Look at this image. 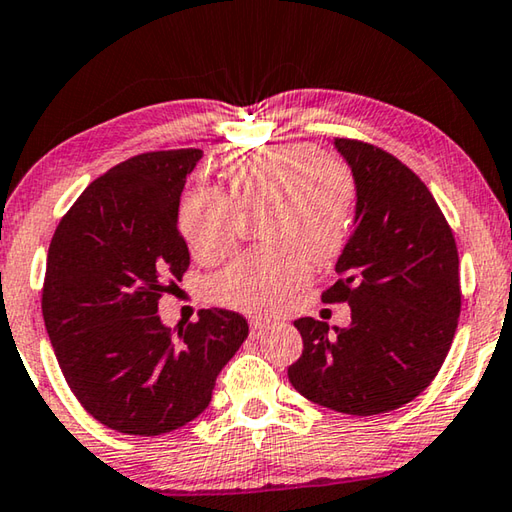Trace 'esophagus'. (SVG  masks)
<instances>
[{
    "label": "esophagus",
    "instance_id": "esophagus-1",
    "mask_svg": "<svg viewBox=\"0 0 512 512\" xmlns=\"http://www.w3.org/2000/svg\"><path fill=\"white\" fill-rule=\"evenodd\" d=\"M267 330H270V321H261V319H256V321H251V333H254L256 337H261V335H265Z\"/></svg>",
    "mask_w": 512,
    "mask_h": 512
}]
</instances>
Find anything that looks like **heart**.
Instances as JSON below:
<instances>
[{"label": "heart", "mask_w": 512, "mask_h": 512, "mask_svg": "<svg viewBox=\"0 0 512 512\" xmlns=\"http://www.w3.org/2000/svg\"><path fill=\"white\" fill-rule=\"evenodd\" d=\"M227 193L195 186L179 204V227L197 261L231 249L238 211H256L265 245L240 254L209 281L215 303L247 315H276L310 276V256L326 263L344 249L355 211L346 161L308 141H279L231 157Z\"/></svg>", "instance_id": "b5f03b06"}]
</instances>
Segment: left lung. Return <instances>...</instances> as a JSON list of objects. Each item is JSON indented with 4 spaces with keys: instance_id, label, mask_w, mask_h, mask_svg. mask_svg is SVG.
Masks as SVG:
<instances>
[{
    "instance_id": "left-lung-1",
    "label": "left lung",
    "mask_w": 512,
    "mask_h": 512,
    "mask_svg": "<svg viewBox=\"0 0 512 512\" xmlns=\"http://www.w3.org/2000/svg\"><path fill=\"white\" fill-rule=\"evenodd\" d=\"M357 188L355 229L324 303H348L351 326L301 317L303 353L288 369L303 398L339 414H387L441 371L461 315L459 251L423 179L391 152L335 139Z\"/></svg>"
}]
</instances>
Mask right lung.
Segmentation results:
<instances>
[{"label":"right lung","mask_w":512,"mask_h":512,"mask_svg":"<svg viewBox=\"0 0 512 512\" xmlns=\"http://www.w3.org/2000/svg\"><path fill=\"white\" fill-rule=\"evenodd\" d=\"M200 157L182 148L121 161L80 193L49 245L42 317L62 375L87 414L121 434L191 423L249 335L231 310H200L177 330L157 315L191 263L177 211Z\"/></svg>","instance_id":"add662e5"}]
</instances>
